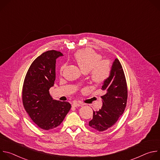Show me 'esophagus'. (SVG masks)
I'll list each match as a JSON object with an SVG mask.
<instances>
[{"label":"esophagus","instance_id":"34e87169","mask_svg":"<svg viewBox=\"0 0 160 160\" xmlns=\"http://www.w3.org/2000/svg\"><path fill=\"white\" fill-rule=\"evenodd\" d=\"M82 105V103H80V102H74L73 103V104H72V106H74V107H78V106H80Z\"/></svg>","mask_w":160,"mask_h":160}]
</instances>
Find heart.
Returning <instances> with one entry per match:
<instances>
[{
    "instance_id": "b5f03b06",
    "label": "heart",
    "mask_w": 160,
    "mask_h": 160,
    "mask_svg": "<svg viewBox=\"0 0 160 160\" xmlns=\"http://www.w3.org/2000/svg\"><path fill=\"white\" fill-rule=\"evenodd\" d=\"M100 54L90 49H85L77 51L75 54V59L84 73L90 72V78L96 85L104 83L109 77L111 68L109 62L106 60H101ZM65 67L61 68V72Z\"/></svg>"
}]
</instances>
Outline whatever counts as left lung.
<instances>
[{
  "mask_svg": "<svg viewBox=\"0 0 160 160\" xmlns=\"http://www.w3.org/2000/svg\"><path fill=\"white\" fill-rule=\"evenodd\" d=\"M101 89L105 94L101 96L102 106L93 111V118L89 126L99 132L112 127L123 113L127 105L128 90L123 68L119 60L114 61L111 74Z\"/></svg>",
  "mask_w": 160,
  "mask_h": 160,
  "instance_id": "left-lung-1",
  "label": "left lung"
}]
</instances>
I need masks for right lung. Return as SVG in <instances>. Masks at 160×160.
Here are the masks:
<instances>
[{"mask_svg":"<svg viewBox=\"0 0 160 160\" xmlns=\"http://www.w3.org/2000/svg\"><path fill=\"white\" fill-rule=\"evenodd\" d=\"M62 54L48 51L37 57L26 75L22 91V104L33 122L48 130L59 126L71 108L68 102L54 100L49 89L56 79V59Z\"/></svg>","mask_w":160,"mask_h":160,"instance_id":"right-lung-1","label":"right lung"}]
</instances>
